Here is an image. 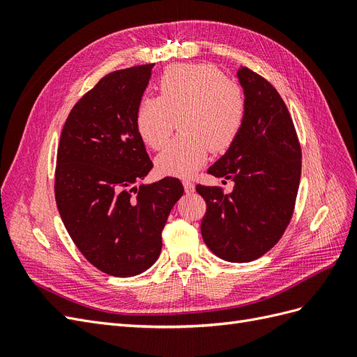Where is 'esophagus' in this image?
I'll return each instance as SVG.
<instances>
[{
    "instance_id": "obj_1",
    "label": "esophagus",
    "mask_w": 357,
    "mask_h": 357,
    "mask_svg": "<svg viewBox=\"0 0 357 357\" xmlns=\"http://www.w3.org/2000/svg\"><path fill=\"white\" fill-rule=\"evenodd\" d=\"M183 186H185L186 193H193L195 192V185L190 180H183Z\"/></svg>"
}]
</instances>
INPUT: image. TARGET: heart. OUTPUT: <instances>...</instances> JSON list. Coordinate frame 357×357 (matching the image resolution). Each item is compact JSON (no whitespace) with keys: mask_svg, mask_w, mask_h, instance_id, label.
Wrapping results in <instances>:
<instances>
[{"mask_svg":"<svg viewBox=\"0 0 357 357\" xmlns=\"http://www.w3.org/2000/svg\"><path fill=\"white\" fill-rule=\"evenodd\" d=\"M159 96L138 102V135L152 149L164 147L178 117L181 134L162 152L160 172L189 177L208 156L228 150L238 138L245 119V96L238 84L226 80L211 63H178L159 79Z\"/></svg>","mask_w":357,"mask_h":357,"instance_id":"1","label":"heart"}]
</instances>
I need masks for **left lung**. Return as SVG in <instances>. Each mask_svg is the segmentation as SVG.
<instances>
[{
	"mask_svg": "<svg viewBox=\"0 0 357 357\" xmlns=\"http://www.w3.org/2000/svg\"><path fill=\"white\" fill-rule=\"evenodd\" d=\"M236 77L245 96L238 138L208 168L232 180L231 193L197 186L207 211L202 240L228 262H250L282 238L294 213L301 180V146L287 107L274 86L245 67Z\"/></svg>",
	"mask_w": 357,
	"mask_h": 357,
	"instance_id": "8db88e82",
	"label": "left lung"
}]
</instances>
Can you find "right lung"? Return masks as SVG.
<instances>
[{"label": "right lung", "mask_w": 357, "mask_h": 357, "mask_svg": "<svg viewBox=\"0 0 357 357\" xmlns=\"http://www.w3.org/2000/svg\"><path fill=\"white\" fill-rule=\"evenodd\" d=\"M155 63L107 74L73 107L61 132L55 198L82 255L114 277H134L160 255L162 229L183 195L178 178L149 185L150 160L135 125Z\"/></svg>", "instance_id": "right-lung-1"}]
</instances>
